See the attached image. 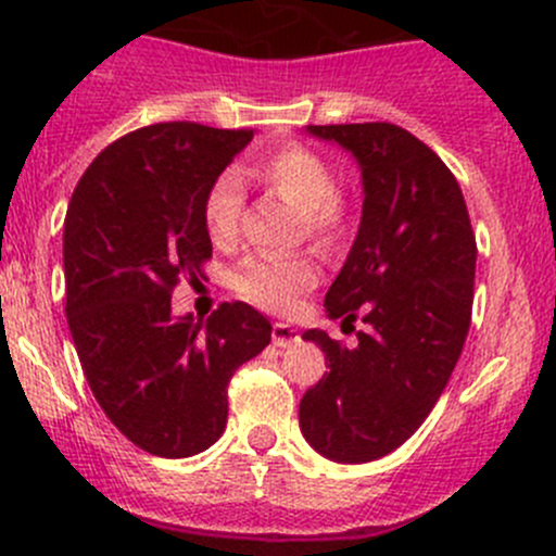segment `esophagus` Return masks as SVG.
Instances as JSON below:
<instances>
[{
	"instance_id": "esophagus-1",
	"label": "esophagus",
	"mask_w": 556,
	"mask_h": 556,
	"mask_svg": "<svg viewBox=\"0 0 556 556\" xmlns=\"http://www.w3.org/2000/svg\"><path fill=\"white\" fill-rule=\"evenodd\" d=\"M273 343L278 345V349H289V345L300 343V332H296L291 324H273Z\"/></svg>"
}]
</instances>
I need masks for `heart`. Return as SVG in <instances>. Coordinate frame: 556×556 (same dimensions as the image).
I'll return each mask as SVG.
<instances>
[{"instance_id":"heart-1","label":"heart","mask_w":556,"mask_h":556,"mask_svg":"<svg viewBox=\"0 0 556 556\" xmlns=\"http://www.w3.org/2000/svg\"><path fill=\"white\" fill-rule=\"evenodd\" d=\"M262 178L286 205L302 216V227L321 245L340 238L343 218L338 207V178L332 167L307 148H286L262 164ZM243 218V180L235 169L218 175L205 197V227L216 245H229ZM318 280V270L305 256H251L235 273V289L254 305L286 313Z\"/></svg>"}]
</instances>
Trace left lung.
Masks as SVG:
<instances>
[{"mask_svg": "<svg viewBox=\"0 0 556 556\" xmlns=\"http://www.w3.org/2000/svg\"><path fill=\"white\" fill-rule=\"evenodd\" d=\"M351 153L362 222L327 291L329 318L367 324L345 349L307 329L329 372L300 400V430L343 465L403 446L435 408L470 329L476 238L465 197L435 151L394 124L305 126Z\"/></svg>", "mask_w": 556, "mask_h": 556, "instance_id": "8db88e82", "label": "left lung"}]
</instances>
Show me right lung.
Wrapping results in <instances>:
<instances>
[{
    "label": "right lung",
    "instance_id": "right-lung-1",
    "mask_svg": "<svg viewBox=\"0 0 556 556\" xmlns=\"http://www.w3.org/2000/svg\"><path fill=\"white\" fill-rule=\"evenodd\" d=\"M254 129L153 124L104 148L64 218L67 321L99 408L142 452L194 457L227 427V383L270 343V321L224 302L175 316L213 245L205 197Z\"/></svg>",
    "mask_w": 556,
    "mask_h": 556
}]
</instances>
